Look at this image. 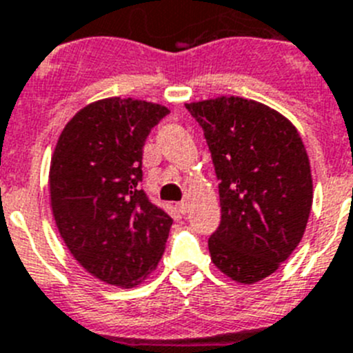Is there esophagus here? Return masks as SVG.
Masks as SVG:
<instances>
[{"label": "esophagus", "mask_w": 353, "mask_h": 353, "mask_svg": "<svg viewBox=\"0 0 353 353\" xmlns=\"http://www.w3.org/2000/svg\"><path fill=\"white\" fill-rule=\"evenodd\" d=\"M176 208H179L180 213L185 214L187 213V208H189V204H187V201H180V203H176Z\"/></svg>", "instance_id": "1"}]
</instances>
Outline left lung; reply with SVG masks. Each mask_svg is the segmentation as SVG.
Wrapping results in <instances>:
<instances>
[{
	"label": "left lung",
	"mask_w": 353,
	"mask_h": 353,
	"mask_svg": "<svg viewBox=\"0 0 353 353\" xmlns=\"http://www.w3.org/2000/svg\"><path fill=\"white\" fill-rule=\"evenodd\" d=\"M185 107L203 128L220 180L211 260L237 283L265 279L293 253L310 214V163L300 133L277 110L241 97Z\"/></svg>",
	"instance_id": "8db88e82"
}]
</instances>
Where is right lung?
Returning <instances> with one entry per match:
<instances>
[{"mask_svg": "<svg viewBox=\"0 0 353 353\" xmlns=\"http://www.w3.org/2000/svg\"><path fill=\"white\" fill-rule=\"evenodd\" d=\"M168 114L143 100H99L57 142L50 166L55 223L78 263L107 284L137 286L163 256L173 220L140 182L147 137Z\"/></svg>", "mask_w": 353, "mask_h": 353, "instance_id": "right-lung-1", "label": "right lung"}]
</instances>
